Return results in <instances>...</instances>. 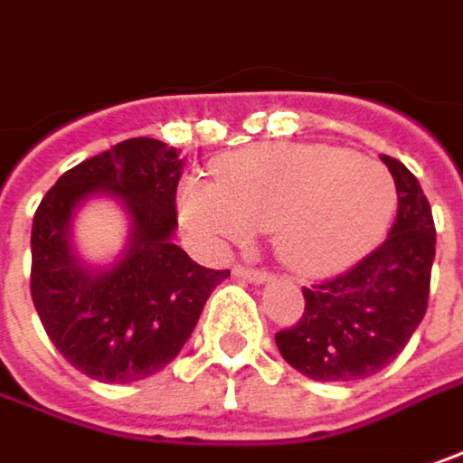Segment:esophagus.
<instances>
[{
    "label": "esophagus",
    "mask_w": 463,
    "mask_h": 463,
    "mask_svg": "<svg viewBox=\"0 0 463 463\" xmlns=\"http://www.w3.org/2000/svg\"><path fill=\"white\" fill-rule=\"evenodd\" d=\"M234 276H237V279H244V281H250V284H266L268 279H270V273H268V270H258V268H244V266L234 268Z\"/></svg>",
    "instance_id": "obj_1"
}]
</instances>
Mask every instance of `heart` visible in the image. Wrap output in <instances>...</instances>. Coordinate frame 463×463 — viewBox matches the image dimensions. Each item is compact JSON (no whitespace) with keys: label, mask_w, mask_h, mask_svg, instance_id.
<instances>
[{"label":"heart","mask_w":463,"mask_h":463,"mask_svg":"<svg viewBox=\"0 0 463 463\" xmlns=\"http://www.w3.org/2000/svg\"><path fill=\"white\" fill-rule=\"evenodd\" d=\"M216 182L190 176L179 211L208 242L240 244L273 234L279 260L302 276L354 263L385 234L396 184L375 158L317 143H268L223 156Z\"/></svg>","instance_id":"obj_1"}]
</instances>
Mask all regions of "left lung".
<instances>
[{
    "instance_id": "1",
    "label": "left lung",
    "mask_w": 463,
    "mask_h": 463,
    "mask_svg": "<svg viewBox=\"0 0 463 463\" xmlns=\"http://www.w3.org/2000/svg\"><path fill=\"white\" fill-rule=\"evenodd\" d=\"M381 161L399 195L385 242L352 270L302 289V320L276 334L281 357L312 381L352 383L375 375L404 349L428 310L432 211L402 161L391 156Z\"/></svg>"
}]
</instances>
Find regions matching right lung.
Returning <instances> with one entry per match:
<instances>
[{
	"label": "right lung",
	"instance_id": "right-lung-1",
	"mask_svg": "<svg viewBox=\"0 0 463 463\" xmlns=\"http://www.w3.org/2000/svg\"><path fill=\"white\" fill-rule=\"evenodd\" d=\"M182 166L174 146L132 137L61 174L35 211V310L59 354L93 381L135 383L164 370L229 276L174 244ZM93 196L117 199L130 221L128 244L109 267L85 264L71 244L74 216Z\"/></svg>",
	"mask_w": 463,
	"mask_h": 463
}]
</instances>
